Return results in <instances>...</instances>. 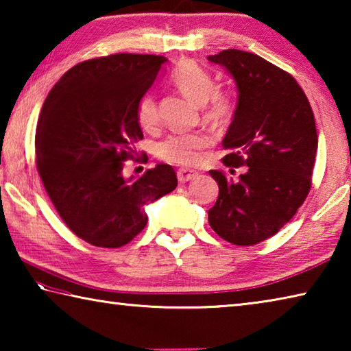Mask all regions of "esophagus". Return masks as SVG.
I'll return each instance as SVG.
<instances>
[{"label": "esophagus", "mask_w": 351, "mask_h": 351, "mask_svg": "<svg viewBox=\"0 0 351 351\" xmlns=\"http://www.w3.org/2000/svg\"><path fill=\"white\" fill-rule=\"evenodd\" d=\"M198 173L193 170H189V169H180L176 171V176H178V181L180 182H187V181H192L195 176Z\"/></svg>", "instance_id": "esophagus-1"}]
</instances>
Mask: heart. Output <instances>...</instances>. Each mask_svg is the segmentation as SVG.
I'll return each mask as SVG.
<instances>
[{
  "mask_svg": "<svg viewBox=\"0 0 351 351\" xmlns=\"http://www.w3.org/2000/svg\"><path fill=\"white\" fill-rule=\"evenodd\" d=\"M171 82L184 96L193 100L197 105H203V117L207 122L221 125L234 114L235 100L229 93L215 91L217 83L213 75L193 62H184L171 73ZM158 105L150 93L144 94L138 104V121L142 128L150 130L158 123ZM210 138L204 132L176 133L165 138L156 148L159 159L192 167L201 159V153L209 147Z\"/></svg>",
  "mask_w": 351,
  "mask_h": 351,
  "instance_id": "obj_1",
  "label": "heart"
}]
</instances>
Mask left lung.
Wrapping results in <instances>:
<instances>
[{"label": "left lung", "instance_id": "left-lung-1", "mask_svg": "<svg viewBox=\"0 0 351 351\" xmlns=\"http://www.w3.org/2000/svg\"><path fill=\"white\" fill-rule=\"evenodd\" d=\"M234 77L239 104L223 139L229 173L210 170L218 199L209 224L223 240L252 246L277 234L311 189L317 132L311 105L287 71L257 54L226 49L207 57Z\"/></svg>", "mask_w": 351, "mask_h": 351}]
</instances>
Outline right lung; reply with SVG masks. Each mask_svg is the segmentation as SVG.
Returning <instances> with one entry per match:
<instances>
[{
  "label": "right lung",
  "instance_id": "1",
  "mask_svg": "<svg viewBox=\"0 0 351 351\" xmlns=\"http://www.w3.org/2000/svg\"><path fill=\"white\" fill-rule=\"evenodd\" d=\"M162 56L112 54L77 63L41 108L35 154L47 197L63 223L97 247H121L147 226L144 207L178 186L171 165L123 178L125 161L144 138L138 104Z\"/></svg>",
  "mask_w": 351,
  "mask_h": 351
}]
</instances>
